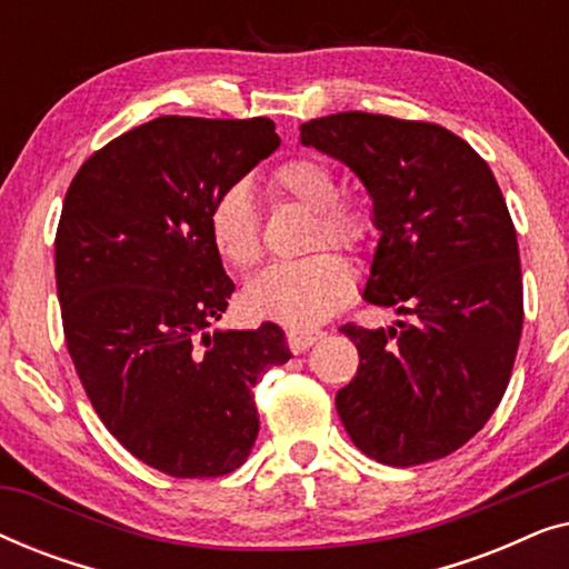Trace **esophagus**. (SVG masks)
<instances>
[{
    "label": "esophagus",
    "mask_w": 569,
    "mask_h": 569,
    "mask_svg": "<svg viewBox=\"0 0 569 569\" xmlns=\"http://www.w3.org/2000/svg\"><path fill=\"white\" fill-rule=\"evenodd\" d=\"M321 337H323L321 329H302V326H292V329H287V341H290V349L295 355L306 352V349L313 347Z\"/></svg>",
    "instance_id": "1"
}]
</instances>
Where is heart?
<instances>
[{
	"label": "heart",
	"instance_id": "b5f03b06",
	"mask_svg": "<svg viewBox=\"0 0 569 569\" xmlns=\"http://www.w3.org/2000/svg\"><path fill=\"white\" fill-rule=\"evenodd\" d=\"M274 186L287 197L313 209L316 224L310 248H357L370 236V217L362 207L337 199L339 186L323 160L295 158L277 168ZM209 232L217 253L236 269H248L261 259V232L251 191L246 183L230 186L214 201ZM352 292V269L333 251H318L300 261H279L263 269L246 287V306L256 316L306 326L333 313Z\"/></svg>",
	"mask_w": 569,
	"mask_h": 569
}]
</instances>
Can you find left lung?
<instances>
[{"label":"left lung","mask_w":569,"mask_h":569,"mask_svg":"<svg viewBox=\"0 0 569 569\" xmlns=\"http://www.w3.org/2000/svg\"><path fill=\"white\" fill-rule=\"evenodd\" d=\"M300 142L345 162L372 201L378 243L362 300L409 321L341 326L360 352L337 393L365 456L417 466L469 442L500 403L523 329L518 238L492 170L425 121L333 113Z\"/></svg>","instance_id":"left-lung-1"}]
</instances>
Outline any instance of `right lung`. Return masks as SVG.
<instances>
[{"label":"right lung","mask_w":569,"mask_h":569,"mask_svg":"<svg viewBox=\"0 0 569 569\" xmlns=\"http://www.w3.org/2000/svg\"><path fill=\"white\" fill-rule=\"evenodd\" d=\"M277 147L269 119L160 116L92 154L67 191V349L113 438L168 477L236 471L259 438L253 386L292 357L277 323L209 331L236 292L209 214Z\"/></svg>","instance_id":"obj_1"}]
</instances>
